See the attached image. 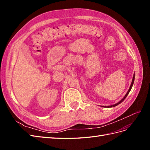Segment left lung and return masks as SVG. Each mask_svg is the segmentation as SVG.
<instances>
[{
  "mask_svg": "<svg viewBox=\"0 0 150 150\" xmlns=\"http://www.w3.org/2000/svg\"><path fill=\"white\" fill-rule=\"evenodd\" d=\"M134 77H135V74H134V75H133V79H132V82H131V86H130V87H129V89H128V92H127V93L126 94V95L125 96H124V98H122L121 100L120 101H119L118 103H117L116 104H113V105H111V106H101V107H104V108H112V107H115V106H117V105H118L119 104H120V103H121L122 101H124V99L126 98V96H128V94H129V93L130 92V91H131V88H132V87H133V83H134Z\"/></svg>",
  "mask_w": 150,
  "mask_h": 150,
  "instance_id": "8db88e82",
  "label": "left lung"
}]
</instances>
